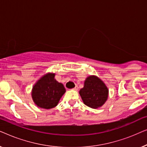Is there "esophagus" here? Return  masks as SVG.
<instances>
[{"mask_svg":"<svg viewBox=\"0 0 147 147\" xmlns=\"http://www.w3.org/2000/svg\"><path fill=\"white\" fill-rule=\"evenodd\" d=\"M73 90H78V86H76L75 88H73Z\"/></svg>","mask_w":147,"mask_h":147,"instance_id":"esophagus-1","label":"esophagus"}]
</instances>
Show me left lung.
Listing matches in <instances>:
<instances>
[{
    "instance_id": "8db88e82",
    "label": "left lung",
    "mask_w": 147,
    "mask_h": 147,
    "mask_svg": "<svg viewBox=\"0 0 147 147\" xmlns=\"http://www.w3.org/2000/svg\"><path fill=\"white\" fill-rule=\"evenodd\" d=\"M80 95L84 104L92 108H100L108 99V89L106 84L96 76H90L84 82Z\"/></svg>"
}]
</instances>
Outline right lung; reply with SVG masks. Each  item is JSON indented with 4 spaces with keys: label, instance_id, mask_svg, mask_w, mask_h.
I'll return each instance as SVG.
<instances>
[{
    "label": "right lung",
    "instance_id": "add662e5",
    "mask_svg": "<svg viewBox=\"0 0 147 147\" xmlns=\"http://www.w3.org/2000/svg\"><path fill=\"white\" fill-rule=\"evenodd\" d=\"M55 74L48 73L36 82L32 89V98L38 107L51 109L59 103L65 94V89L61 83L55 79Z\"/></svg>",
    "mask_w": 147,
    "mask_h": 147
}]
</instances>
